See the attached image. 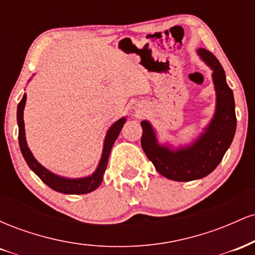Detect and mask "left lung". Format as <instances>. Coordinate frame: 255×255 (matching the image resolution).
Returning <instances> with one entry per match:
<instances>
[{"label":"left lung","instance_id":"8db88e82","mask_svg":"<svg viewBox=\"0 0 255 255\" xmlns=\"http://www.w3.org/2000/svg\"><path fill=\"white\" fill-rule=\"evenodd\" d=\"M199 55L213 69L217 107L211 125L191 147L170 151L157 144L153 129L147 121L141 122V147L160 175L174 181L201 178L217 168L233 141L236 130L235 102L233 91L225 81L222 64L212 52L199 49Z\"/></svg>","mask_w":255,"mask_h":255}]
</instances>
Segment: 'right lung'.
I'll use <instances>...</instances> for the list:
<instances>
[{"label":"right lung","instance_id":"1","mask_svg":"<svg viewBox=\"0 0 255 255\" xmlns=\"http://www.w3.org/2000/svg\"><path fill=\"white\" fill-rule=\"evenodd\" d=\"M26 103V95H24L20 103L17 104V126H19V145L20 150H21L22 156H24L26 163L30 166L32 170L34 171V174L37 175L44 183L48 184L51 189L54 191L64 193V194H86L95 191L96 188H98L101 186L102 181H103V175L105 172L108 165V159H109V154L113 147L114 142L118 139L120 131H121L122 127H124L126 119L119 120L118 122H115L109 130H108L107 137H105L104 141V150L103 154H102L101 162L97 170L95 171V174L92 176L85 177V178H78V180H69V178L60 177L57 175L52 174L49 170H46L45 168H43L39 163L34 159V157L32 156L30 148L26 145V139H25V127H24V108Z\"/></svg>","mask_w":255,"mask_h":255}]
</instances>
